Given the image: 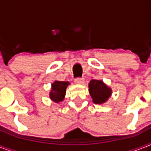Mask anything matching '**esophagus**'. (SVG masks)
Returning <instances> with one entry per match:
<instances>
[{
	"label": "esophagus",
	"instance_id": "esophagus-1",
	"mask_svg": "<svg viewBox=\"0 0 151 151\" xmlns=\"http://www.w3.org/2000/svg\"><path fill=\"white\" fill-rule=\"evenodd\" d=\"M74 82L76 84H78V85H81L83 83L85 82V79L84 78H76L75 80H74Z\"/></svg>",
	"mask_w": 151,
	"mask_h": 151
}]
</instances>
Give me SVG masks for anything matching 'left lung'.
Here are the masks:
<instances>
[{
  "label": "left lung",
  "mask_w": 151,
  "mask_h": 151,
  "mask_svg": "<svg viewBox=\"0 0 151 151\" xmlns=\"http://www.w3.org/2000/svg\"><path fill=\"white\" fill-rule=\"evenodd\" d=\"M88 92L96 104H103L108 100L112 93V90L103 81L92 80L88 84Z\"/></svg>",
  "instance_id": "8db88e82"
}]
</instances>
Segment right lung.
<instances>
[{"mask_svg":"<svg viewBox=\"0 0 151 151\" xmlns=\"http://www.w3.org/2000/svg\"><path fill=\"white\" fill-rule=\"evenodd\" d=\"M70 85L68 81H55L52 84V88L49 93L50 99L55 103H59L64 99L67 86Z\"/></svg>","mask_w":151,"mask_h":151,"instance_id":"right-lung-1","label":"right lung"}]
</instances>
